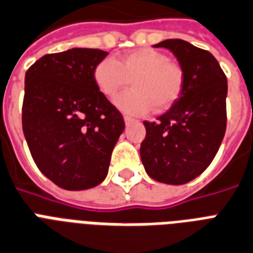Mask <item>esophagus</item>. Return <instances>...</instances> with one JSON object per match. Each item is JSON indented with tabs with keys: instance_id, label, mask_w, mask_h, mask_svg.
Wrapping results in <instances>:
<instances>
[{
	"instance_id": "1",
	"label": "esophagus",
	"mask_w": 253,
	"mask_h": 253,
	"mask_svg": "<svg viewBox=\"0 0 253 253\" xmlns=\"http://www.w3.org/2000/svg\"><path fill=\"white\" fill-rule=\"evenodd\" d=\"M124 121H125V125H129V124H130V123H133V121H134V120H133V119L130 116H126V115H125V116H124Z\"/></svg>"
}]
</instances>
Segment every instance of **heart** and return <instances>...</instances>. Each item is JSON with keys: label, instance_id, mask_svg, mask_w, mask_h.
Here are the masks:
<instances>
[{"label": "heart", "instance_id": "heart-1", "mask_svg": "<svg viewBox=\"0 0 253 253\" xmlns=\"http://www.w3.org/2000/svg\"><path fill=\"white\" fill-rule=\"evenodd\" d=\"M93 80L105 97L112 99L132 80L133 89L121 93L115 104L123 112L145 115L170 108L181 95L183 72L169 56L154 48H141L124 55L119 62L105 58L96 64Z\"/></svg>", "mask_w": 253, "mask_h": 253}]
</instances>
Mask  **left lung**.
Listing matches in <instances>:
<instances>
[{
  "label": "left lung",
  "instance_id": "left-lung-1",
  "mask_svg": "<svg viewBox=\"0 0 253 253\" xmlns=\"http://www.w3.org/2000/svg\"><path fill=\"white\" fill-rule=\"evenodd\" d=\"M173 52L183 87L171 108L153 123L144 121L141 161L154 181L183 185L209 168L226 133L227 78L211 52L182 39L154 44Z\"/></svg>",
  "mask_w": 253,
  "mask_h": 253
}]
</instances>
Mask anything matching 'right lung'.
Returning <instances> with one entry per match:
<instances>
[{"label": "right lung", "instance_id": "1", "mask_svg": "<svg viewBox=\"0 0 253 253\" xmlns=\"http://www.w3.org/2000/svg\"><path fill=\"white\" fill-rule=\"evenodd\" d=\"M108 52L47 54L25 76L22 128L38 169L56 186L85 190L104 181L124 119L93 80Z\"/></svg>", "mask_w": 253, "mask_h": 253}]
</instances>
